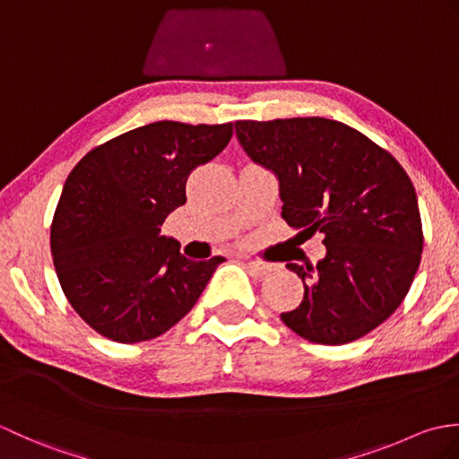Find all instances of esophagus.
Wrapping results in <instances>:
<instances>
[{
	"instance_id": "esophagus-1",
	"label": "esophagus",
	"mask_w": 459,
	"mask_h": 459,
	"mask_svg": "<svg viewBox=\"0 0 459 459\" xmlns=\"http://www.w3.org/2000/svg\"><path fill=\"white\" fill-rule=\"evenodd\" d=\"M245 266L250 268L252 272H256L258 276H266L272 270H274V266L266 264V262H260V260H245Z\"/></svg>"
}]
</instances>
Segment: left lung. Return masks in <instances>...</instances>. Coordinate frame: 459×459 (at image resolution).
<instances>
[{"label": "left lung", "instance_id": "left-lung-1", "mask_svg": "<svg viewBox=\"0 0 459 459\" xmlns=\"http://www.w3.org/2000/svg\"><path fill=\"white\" fill-rule=\"evenodd\" d=\"M238 142L276 173L281 219L304 238L324 235L314 266L288 264L304 281L301 304L281 321L311 343L367 335L403 304L424 235L414 185L385 148L327 118L238 120Z\"/></svg>", "mask_w": 459, "mask_h": 459}]
</instances>
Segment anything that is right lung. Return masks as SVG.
Returning <instances> with one entry per match:
<instances>
[{
	"label": "right lung",
	"mask_w": 459,
	"mask_h": 459,
	"mask_svg": "<svg viewBox=\"0 0 459 459\" xmlns=\"http://www.w3.org/2000/svg\"><path fill=\"white\" fill-rule=\"evenodd\" d=\"M230 138L232 122L161 120L96 145L74 165L51 222V255L68 304L96 333L140 343L189 314L224 258H185L160 227L187 201L191 171Z\"/></svg>",
	"instance_id": "obj_1"
}]
</instances>
